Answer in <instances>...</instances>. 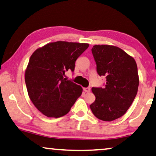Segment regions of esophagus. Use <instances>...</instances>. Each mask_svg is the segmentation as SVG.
Returning a JSON list of instances; mask_svg holds the SVG:
<instances>
[{
  "mask_svg": "<svg viewBox=\"0 0 156 156\" xmlns=\"http://www.w3.org/2000/svg\"><path fill=\"white\" fill-rule=\"evenodd\" d=\"M83 90H84L85 92H90V87H85V88H83Z\"/></svg>",
  "mask_w": 156,
  "mask_h": 156,
  "instance_id": "1",
  "label": "esophagus"
}]
</instances>
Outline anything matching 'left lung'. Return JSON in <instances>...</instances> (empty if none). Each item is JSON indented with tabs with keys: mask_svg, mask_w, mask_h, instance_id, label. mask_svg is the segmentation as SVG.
<instances>
[{
	"mask_svg": "<svg viewBox=\"0 0 156 156\" xmlns=\"http://www.w3.org/2000/svg\"><path fill=\"white\" fill-rule=\"evenodd\" d=\"M92 53L99 76H105L104 87H92L96 99L90 108L99 120L112 121L126 113L138 90L137 65L134 58L115 46L94 45Z\"/></svg>",
	"mask_w": 156,
	"mask_h": 156,
	"instance_id": "left-lung-1",
	"label": "left lung"
}]
</instances>
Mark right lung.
Segmentation results:
<instances>
[{"label": "right lung", "mask_w": 156, "mask_h": 156, "mask_svg": "<svg viewBox=\"0 0 156 156\" xmlns=\"http://www.w3.org/2000/svg\"><path fill=\"white\" fill-rule=\"evenodd\" d=\"M88 47L87 43L57 41L32 54L25 83L30 99L43 114L49 118L65 115L80 97L82 87L64 76L69 70L74 71L76 59Z\"/></svg>", "instance_id": "right-lung-1"}]
</instances>
